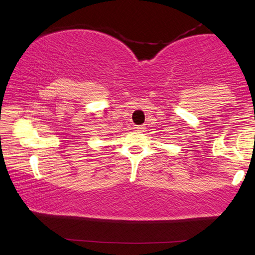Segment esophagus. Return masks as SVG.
Here are the masks:
<instances>
[{
  "label": "esophagus",
  "mask_w": 255,
  "mask_h": 255,
  "mask_svg": "<svg viewBox=\"0 0 255 255\" xmlns=\"http://www.w3.org/2000/svg\"><path fill=\"white\" fill-rule=\"evenodd\" d=\"M134 128H135L136 131H139V132H144V130H145V128L143 127V125H136Z\"/></svg>",
  "instance_id": "1"
}]
</instances>
